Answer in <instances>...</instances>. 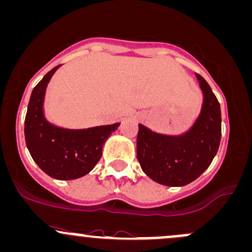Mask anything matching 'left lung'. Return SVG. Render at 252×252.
Instances as JSON below:
<instances>
[{
	"label": "left lung",
	"mask_w": 252,
	"mask_h": 252,
	"mask_svg": "<svg viewBox=\"0 0 252 252\" xmlns=\"http://www.w3.org/2000/svg\"><path fill=\"white\" fill-rule=\"evenodd\" d=\"M203 94L201 112L181 135H164L139 124L137 160L149 178L166 187H183L211 165L221 139L220 104L202 76L196 74Z\"/></svg>",
	"instance_id": "1"
}]
</instances>
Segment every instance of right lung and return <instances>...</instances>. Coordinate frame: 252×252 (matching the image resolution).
Here are the masks:
<instances>
[{
  "mask_svg": "<svg viewBox=\"0 0 252 252\" xmlns=\"http://www.w3.org/2000/svg\"><path fill=\"white\" fill-rule=\"evenodd\" d=\"M59 68L51 69L33 88L25 118V140L32 159L46 175L70 181L93 170L105 141L120 123L87 129H65L50 123L44 115V98L50 79Z\"/></svg>",
  "mask_w": 252,
  "mask_h": 252,
  "instance_id": "1",
  "label": "right lung"
}]
</instances>
